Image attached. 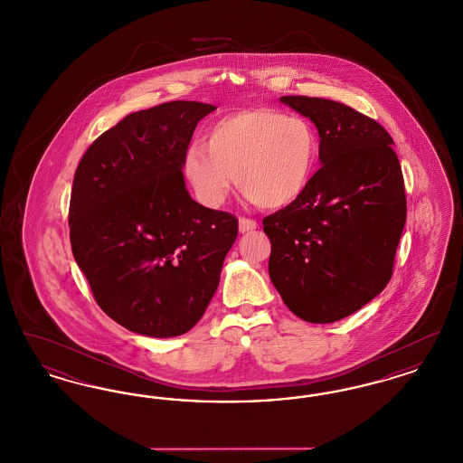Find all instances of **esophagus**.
<instances>
[{
  "instance_id": "esophagus-1",
  "label": "esophagus",
  "mask_w": 463,
  "mask_h": 463,
  "mask_svg": "<svg viewBox=\"0 0 463 463\" xmlns=\"http://www.w3.org/2000/svg\"><path fill=\"white\" fill-rule=\"evenodd\" d=\"M257 227H259V223H257V221H253V219H246V217L240 219V231H241V232L255 231Z\"/></svg>"
}]
</instances>
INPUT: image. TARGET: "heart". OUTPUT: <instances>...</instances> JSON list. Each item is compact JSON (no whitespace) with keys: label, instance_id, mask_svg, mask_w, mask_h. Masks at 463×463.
<instances>
[{"label":"heart","instance_id":"b5f03b06","mask_svg":"<svg viewBox=\"0 0 463 463\" xmlns=\"http://www.w3.org/2000/svg\"><path fill=\"white\" fill-rule=\"evenodd\" d=\"M204 145L184 156V175L206 206H221L234 185L265 210H281L307 191L319 138L300 116L272 108L234 110L215 119Z\"/></svg>","mask_w":463,"mask_h":463}]
</instances>
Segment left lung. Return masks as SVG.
Listing matches in <instances>:
<instances>
[{"instance_id": "left-lung-1", "label": "left lung", "mask_w": 463, "mask_h": 463, "mask_svg": "<svg viewBox=\"0 0 463 463\" xmlns=\"http://www.w3.org/2000/svg\"><path fill=\"white\" fill-rule=\"evenodd\" d=\"M281 102L316 125L323 166L300 198L264 219L269 276L295 316L335 323L392 278L406 222L402 172L392 137L366 114L317 97Z\"/></svg>"}]
</instances>
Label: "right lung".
Masks as SVG:
<instances>
[{
  "label": "right lung",
  "mask_w": 463,
  "mask_h": 463,
  "mask_svg": "<svg viewBox=\"0 0 463 463\" xmlns=\"http://www.w3.org/2000/svg\"><path fill=\"white\" fill-rule=\"evenodd\" d=\"M212 104L132 112L81 157L69 238L99 307L127 330L168 338L203 317L238 238L232 213L189 196L184 156Z\"/></svg>",
  "instance_id": "right-lung-1"
}]
</instances>
